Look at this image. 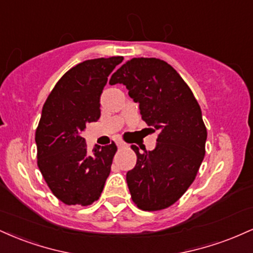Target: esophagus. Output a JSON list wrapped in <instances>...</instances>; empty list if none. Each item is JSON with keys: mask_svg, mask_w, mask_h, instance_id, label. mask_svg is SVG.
<instances>
[{"mask_svg": "<svg viewBox=\"0 0 253 253\" xmlns=\"http://www.w3.org/2000/svg\"><path fill=\"white\" fill-rule=\"evenodd\" d=\"M117 145L118 147H120V149H123V147H127V144L124 143V141H118Z\"/></svg>", "mask_w": 253, "mask_h": 253, "instance_id": "1", "label": "esophagus"}]
</instances>
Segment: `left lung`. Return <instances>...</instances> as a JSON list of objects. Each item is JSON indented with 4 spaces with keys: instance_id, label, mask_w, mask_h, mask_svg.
<instances>
[{
    "instance_id": "obj_1",
    "label": "left lung",
    "mask_w": 253,
    "mask_h": 253,
    "mask_svg": "<svg viewBox=\"0 0 253 253\" xmlns=\"http://www.w3.org/2000/svg\"><path fill=\"white\" fill-rule=\"evenodd\" d=\"M139 103L141 119L158 130L156 149L139 152L126 175L133 202L141 211L170 207L194 182L206 153L207 128L193 91L170 64L157 58H133L112 75Z\"/></svg>"
}]
</instances>
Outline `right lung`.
I'll use <instances>...</instances> for the list:
<instances>
[{"mask_svg": "<svg viewBox=\"0 0 253 253\" xmlns=\"http://www.w3.org/2000/svg\"><path fill=\"white\" fill-rule=\"evenodd\" d=\"M124 57L89 59L66 71L42 107L36 130L37 163L53 195L68 206L97 201L110 173L114 141L89 153L82 136L100 119V96Z\"/></svg>", "mask_w": 253, "mask_h": 253, "instance_id": "right-lung-1", "label": "right lung"}]
</instances>
